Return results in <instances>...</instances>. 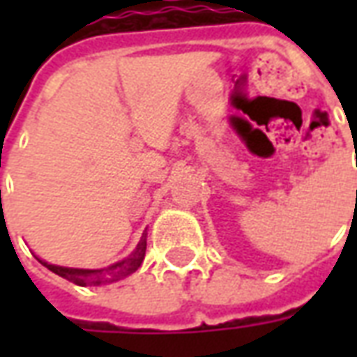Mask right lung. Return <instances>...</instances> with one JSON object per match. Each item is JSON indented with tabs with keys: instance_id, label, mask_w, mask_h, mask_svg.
<instances>
[{
	"instance_id": "right-lung-1",
	"label": "right lung",
	"mask_w": 357,
	"mask_h": 357,
	"mask_svg": "<svg viewBox=\"0 0 357 357\" xmlns=\"http://www.w3.org/2000/svg\"><path fill=\"white\" fill-rule=\"evenodd\" d=\"M145 250H147V233H143L141 235L139 243H137V247L133 248V252L130 256H126L124 260H120V262H114L107 266V268L101 269H84V268H65V266H55V264H50L42 260V258H38V262L45 266V268L53 271V273H57L63 279H68L70 283L74 284H80V287H99V284H110V283H116L120 279H124V277L132 275L135 269L139 268L141 262H143V258H145Z\"/></svg>"
}]
</instances>
